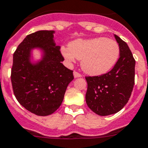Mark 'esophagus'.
Segmentation results:
<instances>
[{
  "label": "esophagus",
  "mask_w": 148,
  "mask_h": 148,
  "mask_svg": "<svg viewBox=\"0 0 148 148\" xmlns=\"http://www.w3.org/2000/svg\"><path fill=\"white\" fill-rule=\"evenodd\" d=\"M74 77H75V78L80 77H82V74H80L79 72H77V71H74Z\"/></svg>",
  "instance_id": "esophagus-1"
}]
</instances>
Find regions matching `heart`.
<instances>
[{"instance_id": "b5f03b06", "label": "heart", "mask_w": 148, "mask_h": 148, "mask_svg": "<svg viewBox=\"0 0 148 148\" xmlns=\"http://www.w3.org/2000/svg\"><path fill=\"white\" fill-rule=\"evenodd\" d=\"M62 54L68 62L75 58L81 60V67L86 73L99 75L109 71L119 57V45L116 41L105 37L77 39L69 48H62Z\"/></svg>"}]
</instances>
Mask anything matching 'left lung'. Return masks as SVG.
I'll return each instance as SVG.
<instances>
[{"label":"left lung","mask_w":148,"mask_h":148,"mask_svg":"<svg viewBox=\"0 0 148 148\" xmlns=\"http://www.w3.org/2000/svg\"><path fill=\"white\" fill-rule=\"evenodd\" d=\"M120 55L113 68L99 76L85 77L86 103L97 115L109 116L120 111L128 103L134 84L135 60L125 42L115 35Z\"/></svg>","instance_id":"1"}]
</instances>
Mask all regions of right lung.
Segmentation results:
<instances>
[{"instance_id": "1", "label": "right lung", "mask_w": 148, "mask_h": 148, "mask_svg": "<svg viewBox=\"0 0 148 148\" xmlns=\"http://www.w3.org/2000/svg\"><path fill=\"white\" fill-rule=\"evenodd\" d=\"M53 30L31 33L14 53L11 83L16 99L37 116L55 112L63 101L67 86L74 79L73 71L64 65L60 46H55ZM39 47L45 51L42 61L32 66L28 59L31 49Z\"/></svg>"}]
</instances>
